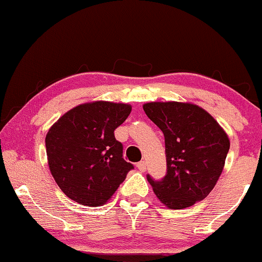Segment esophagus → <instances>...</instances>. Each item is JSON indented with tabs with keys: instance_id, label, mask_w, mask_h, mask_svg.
<instances>
[{
	"instance_id": "obj_1",
	"label": "esophagus",
	"mask_w": 262,
	"mask_h": 262,
	"mask_svg": "<svg viewBox=\"0 0 262 262\" xmlns=\"http://www.w3.org/2000/svg\"><path fill=\"white\" fill-rule=\"evenodd\" d=\"M137 167H138V169L140 170V172H144L145 169H147V164H145L144 161L139 162V163H137Z\"/></svg>"
}]
</instances>
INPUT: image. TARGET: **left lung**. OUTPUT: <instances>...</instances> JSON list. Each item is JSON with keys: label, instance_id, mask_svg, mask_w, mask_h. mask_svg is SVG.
I'll use <instances>...</instances> for the list:
<instances>
[{"label": "left lung", "instance_id": "1", "mask_svg": "<svg viewBox=\"0 0 262 262\" xmlns=\"http://www.w3.org/2000/svg\"><path fill=\"white\" fill-rule=\"evenodd\" d=\"M145 114L163 132L167 173L156 181L147 176L158 200L182 210L205 200L216 186L230 149L224 129L205 109L189 103L153 101Z\"/></svg>", "mask_w": 262, "mask_h": 262}]
</instances>
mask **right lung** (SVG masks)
I'll return each instance as SVG.
<instances>
[{
  "label": "right lung",
  "instance_id": "add662e5",
  "mask_svg": "<svg viewBox=\"0 0 262 262\" xmlns=\"http://www.w3.org/2000/svg\"><path fill=\"white\" fill-rule=\"evenodd\" d=\"M130 112L128 104L85 103L65 113L48 132L49 168L70 200L90 207L104 205L133 169L114 137Z\"/></svg>",
  "mask_w": 262,
  "mask_h": 262
}]
</instances>
